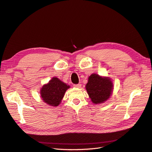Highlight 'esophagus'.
Segmentation results:
<instances>
[{
	"instance_id": "obj_1",
	"label": "esophagus",
	"mask_w": 152,
	"mask_h": 152,
	"mask_svg": "<svg viewBox=\"0 0 152 152\" xmlns=\"http://www.w3.org/2000/svg\"><path fill=\"white\" fill-rule=\"evenodd\" d=\"M73 86H74L75 87H77V88H80V87H81V84H74V85H73Z\"/></svg>"
}]
</instances>
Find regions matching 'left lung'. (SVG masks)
<instances>
[{"label":"left lung","instance_id":"8db88e82","mask_svg":"<svg viewBox=\"0 0 152 152\" xmlns=\"http://www.w3.org/2000/svg\"><path fill=\"white\" fill-rule=\"evenodd\" d=\"M86 88L92 102L95 104L103 103L111 96L113 84L108 77L92 74L89 77Z\"/></svg>","mask_w":152,"mask_h":152}]
</instances>
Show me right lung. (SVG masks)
Here are the masks:
<instances>
[{"instance_id": "add662e5", "label": "right lung", "mask_w": 152, "mask_h": 152, "mask_svg": "<svg viewBox=\"0 0 152 152\" xmlns=\"http://www.w3.org/2000/svg\"><path fill=\"white\" fill-rule=\"evenodd\" d=\"M70 87L58 78L53 77L40 90V96L45 103L57 107L61 103L66 91Z\"/></svg>"}]
</instances>
